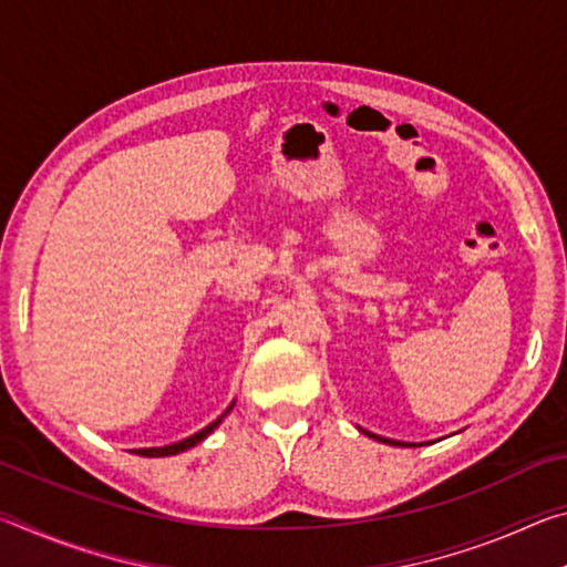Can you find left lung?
Instances as JSON below:
<instances>
[{
	"mask_svg": "<svg viewBox=\"0 0 567 567\" xmlns=\"http://www.w3.org/2000/svg\"><path fill=\"white\" fill-rule=\"evenodd\" d=\"M362 430V427H360ZM364 435L368 437H372V440H378V443H385V445H408V443H398V440H388V437H382V435H375V433H368V430H362Z\"/></svg>",
	"mask_w": 567,
	"mask_h": 567,
	"instance_id": "8db88e82",
	"label": "left lung"
}]
</instances>
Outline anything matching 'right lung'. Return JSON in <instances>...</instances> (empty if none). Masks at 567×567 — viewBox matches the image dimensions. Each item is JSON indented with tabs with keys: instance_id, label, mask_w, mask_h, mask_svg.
<instances>
[{
	"instance_id": "obj_1",
	"label": "right lung",
	"mask_w": 567,
	"mask_h": 567,
	"mask_svg": "<svg viewBox=\"0 0 567 567\" xmlns=\"http://www.w3.org/2000/svg\"><path fill=\"white\" fill-rule=\"evenodd\" d=\"M233 408H235V400H233V405H229V408H227V410L223 412V415H219L217 420L209 422V425L199 430V433L189 435V437H185V440H179V443L162 445V447H140V450H134V455H142V457H169V455H179V453H185V450H189V447H195V445L203 443V440H205L207 435H213L215 430L219 427V422H223V420L229 415V412H233Z\"/></svg>"
}]
</instances>
